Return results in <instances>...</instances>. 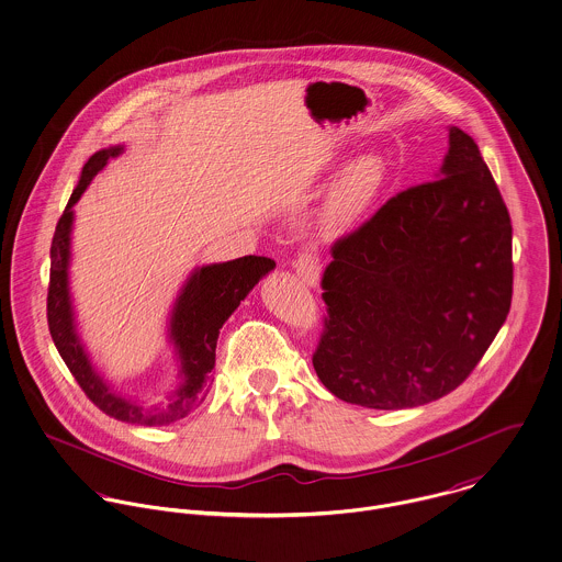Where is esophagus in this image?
Returning <instances> with one entry per match:
<instances>
[{"label":"esophagus","instance_id":"34e87169","mask_svg":"<svg viewBox=\"0 0 562 562\" xmlns=\"http://www.w3.org/2000/svg\"><path fill=\"white\" fill-rule=\"evenodd\" d=\"M293 267H295L297 276L302 278L305 284L314 286V284L318 282V278H321V260H318L316 255H312V252H300L297 259L293 262Z\"/></svg>","mask_w":562,"mask_h":562}]
</instances>
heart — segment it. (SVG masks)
I'll list each match as a JSON object with an SVG mask.
<instances>
[{"label":"heart","mask_w":562,"mask_h":562,"mask_svg":"<svg viewBox=\"0 0 562 562\" xmlns=\"http://www.w3.org/2000/svg\"><path fill=\"white\" fill-rule=\"evenodd\" d=\"M385 179L383 160L376 156H359L346 167L336 181L323 212V222L331 231H342L366 212Z\"/></svg>","instance_id":"heart-1"}]
</instances>
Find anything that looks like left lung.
<instances>
[{
  "label": "left lung",
  "instance_id": "obj_1",
  "mask_svg": "<svg viewBox=\"0 0 562 562\" xmlns=\"http://www.w3.org/2000/svg\"><path fill=\"white\" fill-rule=\"evenodd\" d=\"M331 257L312 363L336 397L366 408L422 406L460 387L512 307V217L456 126L438 179L391 196Z\"/></svg>",
  "mask_w": 562,
  "mask_h": 562
}]
</instances>
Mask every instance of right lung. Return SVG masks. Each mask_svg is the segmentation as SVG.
<instances>
[{"mask_svg":"<svg viewBox=\"0 0 562 562\" xmlns=\"http://www.w3.org/2000/svg\"><path fill=\"white\" fill-rule=\"evenodd\" d=\"M122 154V147H109L95 151L79 179L64 214L55 226L50 241V280L46 295V321L50 338L57 346L64 363L77 379L87 397L109 417L138 426H162L183 419L207 395L212 383V370L216 366L217 334L224 321L237 310L241 300L255 289L260 278L276 267L267 257L241 259L207 265L196 269L183 286L175 303L171 318V338L179 350L183 383L165 404L156 408H143L136 402L113 393L93 372L86 350L77 338L72 323V307L68 295V259H70V226L72 205L81 199L93 175L104 169L109 158Z\"/></svg>","mask_w":562,"mask_h":562,"instance_id":"obj_1","label":"right lung"}]
</instances>
